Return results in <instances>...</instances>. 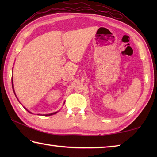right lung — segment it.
I'll use <instances>...</instances> for the list:
<instances>
[{"instance_id": "1", "label": "right lung", "mask_w": 157, "mask_h": 157, "mask_svg": "<svg viewBox=\"0 0 157 157\" xmlns=\"http://www.w3.org/2000/svg\"><path fill=\"white\" fill-rule=\"evenodd\" d=\"M13 75H12V78H11V82H12V88H13V92H14V94H15V96H16V98H17V96H16V94H15V90H14V86H13ZM17 100H18V98H17ZM64 104H65V102H64ZM25 108V107H24ZM26 110H27V111L29 113H32H32H31L30 111H29L28 110L26 109V108H25ZM59 112V111H56V112H54V113H49V114H38V115H42V116H50V115H55V114H56V113H58Z\"/></svg>"}]
</instances>
